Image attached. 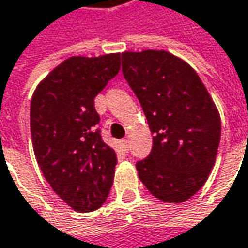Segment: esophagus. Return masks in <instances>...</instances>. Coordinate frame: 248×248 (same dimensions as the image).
Here are the masks:
<instances>
[{
  "label": "esophagus",
  "mask_w": 248,
  "mask_h": 248,
  "mask_svg": "<svg viewBox=\"0 0 248 248\" xmlns=\"http://www.w3.org/2000/svg\"><path fill=\"white\" fill-rule=\"evenodd\" d=\"M121 145H123L124 151H128V141H127V140H123V141H121Z\"/></svg>",
  "instance_id": "obj_1"
}]
</instances>
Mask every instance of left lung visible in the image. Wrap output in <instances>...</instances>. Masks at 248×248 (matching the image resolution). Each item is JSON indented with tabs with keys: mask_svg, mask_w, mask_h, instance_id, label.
<instances>
[{
	"mask_svg": "<svg viewBox=\"0 0 248 248\" xmlns=\"http://www.w3.org/2000/svg\"><path fill=\"white\" fill-rule=\"evenodd\" d=\"M123 75L147 117L152 150L135 164L159 201L181 203L209 178L220 142V115L198 73L165 50L121 53Z\"/></svg>",
	"mask_w": 248,
	"mask_h": 248,
	"instance_id": "8db88e82",
	"label": "left lung"
}]
</instances>
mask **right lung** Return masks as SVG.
<instances>
[{
  "mask_svg": "<svg viewBox=\"0 0 248 248\" xmlns=\"http://www.w3.org/2000/svg\"><path fill=\"white\" fill-rule=\"evenodd\" d=\"M120 70V55L73 56L53 69L31 100L38 165L55 193L80 213L108 198L117 155L100 134L94 97Z\"/></svg>",
  "mask_w": 248,
  "mask_h": 248,
  "instance_id": "right-lung-1",
  "label": "right lung"
}]
</instances>
